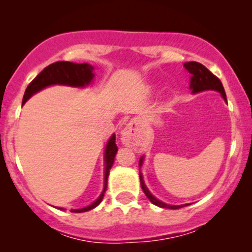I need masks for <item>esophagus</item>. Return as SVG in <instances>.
<instances>
[{"label": "esophagus", "instance_id": "obj_1", "mask_svg": "<svg viewBox=\"0 0 252 252\" xmlns=\"http://www.w3.org/2000/svg\"><path fill=\"white\" fill-rule=\"evenodd\" d=\"M135 122L129 123L121 132V142L126 147H134L135 146V137H134V126Z\"/></svg>", "mask_w": 252, "mask_h": 252}]
</instances>
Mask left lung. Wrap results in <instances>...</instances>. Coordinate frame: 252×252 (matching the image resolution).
Returning <instances> with one entry per match:
<instances>
[{
  "instance_id": "8db88e82",
  "label": "left lung",
  "mask_w": 252,
  "mask_h": 252,
  "mask_svg": "<svg viewBox=\"0 0 252 252\" xmlns=\"http://www.w3.org/2000/svg\"><path fill=\"white\" fill-rule=\"evenodd\" d=\"M184 66L190 74L189 89L193 94H199V92H202V91H207V90H212V91L219 92V94H221L222 99L227 103L226 94H225V90L222 88L221 82L215 76V74L211 73V72L207 70L204 65H201L200 63H196V62H189V63H185ZM143 161H144V156H142V158H140V162H138V164H140V168L142 167ZM140 181H141V187H142L144 194H146L147 198H148L153 204L156 205V206L161 207V209L176 210L189 205V204L169 205V204H166V202L158 200V199H156L155 196L149 192V189H147L146 184H144V180H143V175L141 172H140Z\"/></svg>"
}]
</instances>
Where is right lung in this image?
<instances>
[{
  "instance_id": "add662e5",
  "label": "right lung",
  "mask_w": 252,
  "mask_h": 252,
  "mask_svg": "<svg viewBox=\"0 0 252 252\" xmlns=\"http://www.w3.org/2000/svg\"><path fill=\"white\" fill-rule=\"evenodd\" d=\"M94 67L88 63H76L70 62H57L51 63L50 66L45 67L40 72L37 76L32 80V83L26 89L24 99H22V105L27 102L33 94H37L41 90L48 88L52 85H66L72 86V88H86L92 83L94 78ZM117 154V146H116V135L112 134L109 138L108 143L104 150V189L100 193V195L92 202L89 206L83 207V209L71 210V212L82 213L90 211L94 207H97L103 200L104 193L108 186V176L114 164L115 156ZM59 210L65 211L63 207H59Z\"/></svg>"
}]
</instances>
